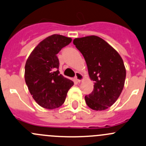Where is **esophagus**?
<instances>
[{"label": "esophagus", "mask_w": 146, "mask_h": 146, "mask_svg": "<svg viewBox=\"0 0 146 146\" xmlns=\"http://www.w3.org/2000/svg\"><path fill=\"white\" fill-rule=\"evenodd\" d=\"M83 76L79 72H76V79L78 82H81L83 80Z\"/></svg>", "instance_id": "esophagus-1"}]
</instances>
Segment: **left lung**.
Returning a JSON list of instances; mask_svg holds the SVG:
<instances>
[{
	"instance_id": "8db88e82",
	"label": "left lung",
	"mask_w": 146,
	"mask_h": 146,
	"mask_svg": "<svg viewBox=\"0 0 146 146\" xmlns=\"http://www.w3.org/2000/svg\"><path fill=\"white\" fill-rule=\"evenodd\" d=\"M73 44L83 55L94 83L92 92L85 96L86 104L94 110L107 109L117 101L125 85L126 69L122 57L96 36L76 38Z\"/></svg>"
}]
</instances>
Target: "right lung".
<instances>
[{"instance_id": "right-lung-1", "label": "right lung", "mask_w": 146, "mask_h": 146, "mask_svg": "<svg viewBox=\"0 0 146 146\" xmlns=\"http://www.w3.org/2000/svg\"><path fill=\"white\" fill-rule=\"evenodd\" d=\"M72 39L54 34L41 41L29 55L25 65L26 84L37 104L47 109H54L65 101L73 82L59 71L57 54Z\"/></svg>"}]
</instances>
